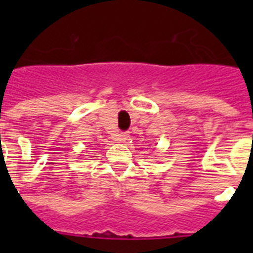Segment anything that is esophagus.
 <instances>
[{
	"label": "esophagus",
	"mask_w": 253,
	"mask_h": 253,
	"mask_svg": "<svg viewBox=\"0 0 253 253\" xmlns=\"http://www.w3.org/2000/svg\"><path fill=\"white\" fill-rule=\"evenodd\" d=\"M129 139V134L128 133H119L118 134V140L119 142H126Z\"/></svg>",
	"instance_id": "34e87169"
}]
</instances>
